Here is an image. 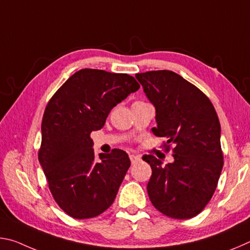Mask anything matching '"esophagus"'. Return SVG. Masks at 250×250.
I'll return each instance as SVG.
<instances>
[{"instance_id":"esophagus-1","label":"esophagus","mask_w":250,"mask_h":250,"mask_svg":"<svg viewBox=\"0 0 250 250\" xmlns=\"http://www.w3.org/2000/svg\"><path fill=\"white\" fill-rule=\"evenodd\" d=\"M129 158H130V161H131V163H132V164L137 163V162H139V161L141 160V156L140 155H135V154H130Z\"/></svg>"}]
</instances>
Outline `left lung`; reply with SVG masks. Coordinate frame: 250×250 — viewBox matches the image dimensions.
<instances>
[{"mask_svg":"<svg viewBox=\"0 0 250 250\" xmlns=\"http://www.w3.org/2000/svg\"><path fill=\"white\" fill-rule=\"evenodd\" d=\"M155 107L156 137L167 138L174 162L163 166L145 155L152 175L146 189L151 203L167 216L188 219L204 209L217 188L223 168L221 124L204 92L171 70L135 75Z\"/></svg>","mask_w":250,"mask_h":250,"instance_id":"obj_1","label":"left lung"}]
</instances>
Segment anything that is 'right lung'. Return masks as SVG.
Listing matches in <instances>:
<instances>
[{
	"mask_svg": "<svg viewBox=\"0 0 250 250\" xmlns=\"http://www.w3.org/2000/svg\"><path fill=\"white\" fill-rule=\"evenodd\" d=\"M139 88L128 74L84 68L70 76L46 105L39 160L54 200L69 216L96 217L115 201L130 159L120 149L96 159L90 133Z\"/></svg>",
	"mask_w": 250,
	"mask_h": 250,
	"instance_id": "add662e5",
	"label": "right lung"
}]
</instances>
